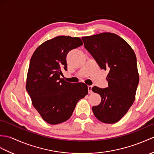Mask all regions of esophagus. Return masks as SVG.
Instances as JSON below:
<instances>
[{
	"label": "esophagus",
	"instance_id": "esophagus-1",
	"mask_svg": "<svg viewBox=\"0 0 154 154\" xmlns=\"http://www.w3.org/2000/svg\"><path fill=\"white\" fill-rule=\"evenodd\" d=\"M92 86H88V93L89 94L92 93Z\"/></svg>",
	"mask_w": 154,
	"mask_h": 154
}]
</instances>
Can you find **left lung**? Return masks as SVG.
<instances>
[{"label":"left lung","instance_id":"left-lung-1","mask_svg":"<svg viewBox=\"0 0 154 154\" xmlns=\"http://www.w3.org/2000/svg\"><path fill=\"white\" fill-rule=\"evenodd\" d=\"M81 38L99 67L108 71V87L92 88L102 98L99 105L92 107V112L102 123H117L135 100L139 83L135 53L123 38L115 33H102Z\"/></svg>","mask_w":154,"mask_h":154}]
</instances>
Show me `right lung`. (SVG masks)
I'll use <instances>...</instances> for the list:
<instances>
[{"instance_id": "add662e5", "label": "right lung", "mask_w": 154, "mask_h": 154, "mask_svg": "<svg viewBox=\"0 0 154 154\" xmlns=\"http://www.w3.org/2000/svg\"><path fill=\"white\" fill-rule=\"evenodd\" d=\"M83 45L79 37L58 36L41 44L31 56L26 90L34 108L49 124L69 119L78 101L88 94L86 84L60 78L62 70H67V53Z\"/></svg>"}]
</instances>
